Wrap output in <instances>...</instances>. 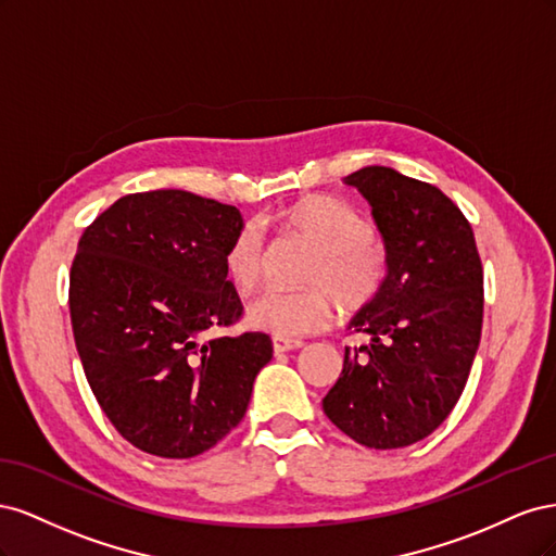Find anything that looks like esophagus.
Masks as SVG:
<instances>
[{
    "mask_svg": "<svg viewBox=\"0 0 556 556\" xmlns=\"http://www.w3.org/2000/svg\"><path fill=\"white\" fill-rule=\"evenodd\" d=\"M304 345V341L299 339H285V336H274V350L276 352H290V350H296Z\"/></svg>",
    "mask_w": 556,
    "mask_h": 556,
    "instance_id": "34e87169",
    "label": "esophagus"
}]
</instances>
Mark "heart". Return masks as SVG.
<instances>
[{"label": "heart", "instance_id": "obj_1", "mask_svg": "<svg viewBox=\"0 0 556 556\" xmlns=\"http://www.w3.org/2000/svg\"><path fill=\"white\" fill-rule=\"evenodd\" d=\"M285 233L313 248L306 264V290L266 292L248 308L252 327L285 339H299L325 329L333 317V299L345 313L366 308L380 294L390 274V255L366 217L341 199L313 194L274 215ZM223 266L233 290L248 294L264 278L260 231L245 225L229 241Z\"/></svg>", "mask_w": 556, "mask_h": 556}]
</instances>
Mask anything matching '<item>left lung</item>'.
<instances>
[{"label": "left lung", "instance_id": "obj_1", "mask_svg": "<svg viewBox=\"0 0 556 556\" xmlns=\"http://www.w3.org/2000/svg\"><path fill=\"white\" fill-rule=\"evenodd\" d=\"M345 182L371 204L390 274L350 319L371 341L345 348L323 408L359 445L406 447L439 429L464 392L482 331V262L464 213L433 185L390 166Z\"/></svg>", "mask_w": 556, "mask_h": 556}]
</instances>
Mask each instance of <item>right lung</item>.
Returning <instances> with one entry per match:
<instances>
[{"label":"right lung","instance_id":"add662e5","mask_svg":"<svg viewBox=\"0 0 556 556\" xmlns=\"http://www.w3.org/2000/svg\"><path fill=\"white\" fill-rule=\"evenodd\" d=\"M237 206L185 190L117 199L83 231L70 276L78 357L125 441L190 459L237 427L274 357L262 331L208 339L243 313L223 255Z\"/></svg>","mask_w":556,"mask_h":556}]
</instances>
